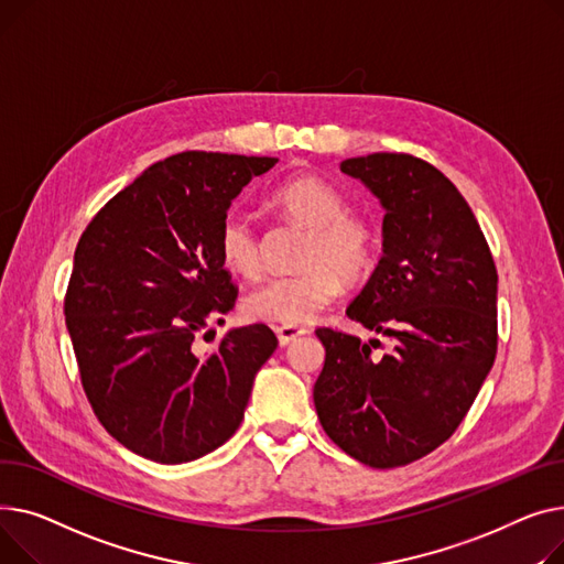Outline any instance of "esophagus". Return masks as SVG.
Returning a JSON list of instances; mask_svg holds the SVG:
<instances>
[{
	"instance_id": "34e87169",
	"label": "esophagus",
	"mask_w": 564,
	"mask_h": 564,
	"mask_svg": "<svg viewBox=\"0 0 564 564\" xmlns=\"http://www.w3.org/2000/svg\"><path fill=\"white\" fill-rule=\"evenodd\" d=\"M275 335H278L280 346H289V344L295 341L297 337L307 335V327H301V325H278V327H275Z\"/></svg>"
}]
</instances>
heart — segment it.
<instances>
[{
	"label": "heart",
	"mask_w": 564,
	"mask_h": 564,
	"mask_svg": "<svg viewBox=\"0 0 564 564\" xmlns=\"http://www.w3.org/2000/svg\"><path fill=\"white\" fill-rule=\"evenodd\" d=\"M273 205L295 223L310 227L301 263L305 271L259 282L243 301L252 321L280 325L312 323L341 291V278L359 280L373 267L376 227L346 214L344 193L318 175H295L273 191ZM223 267L252 278L261 269V241L252 218L231 209L223 216L218 237Z\"/></svg>",
	"instance_id": "heart-1"
}]
</instances>
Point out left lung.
<instances>
[{
	"instance_id": "1",
	"label": "left lung",
	"mask_w": 564,
	"mask_h": 564,
	"mask_svg": "<svg viewBox=\"0 0 564 564\" xmlns=\"http://www.w3.org/2000/svg\"><path fill=\"white\" fill-rule=\"evenodd\" d=\"M384 209L382 257L346 314L389 337L318 327L325 346L314 405L327 437L373 469L442 446L467 416L496 357V275L482 229L462 193L412 154L341 161Z\"/></svg>"
}]
</instances>
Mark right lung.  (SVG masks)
<instances>
[{"label":"right lung","instance_id":"add662e5","mask_svg":"<svg viewBox=\"0 0 564 564\" xmlns=\"http://www.w3.org/2000/svg\"><path fill=\"white\" fill-rule=\"evenodd\" d=\"M275 163L173 154L116 193L84 229L65 325L95 416L137 455L182 465L216 451L241 425L278 337L254 323L229 329L205 355L195 339L237 301L216 246L220 220Z\"/></svg>","mask_w":564,"mask_h":564}]
</instances>
